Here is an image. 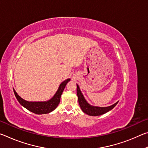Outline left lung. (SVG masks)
I'll return each mask as SVG.
<instances>
[{
  "label": "left lung",
  "mask_w": 148,
  "mask_h": 148,
  "mask_svg": "<svg viewBox=\"0 0 148 148\" xmlns=\"http://www.w3.org/2000/svg\"><path fill=\"white\" fill-rule=\"evenodd\" d=\"M77 95L78 97V102L81 108L82 111L84 113L87 114L89 116H101V115L104 114L106 112H109L110 110L113 109L116 106V104L118 103V102H117L116 103L112 105V106L108 107H97V106H92L91 105L87 103L86 99H84L83 95L80 91L79 86L77 85Z\"/></svg>",
  "instance_id": "1"
}]
</instances>
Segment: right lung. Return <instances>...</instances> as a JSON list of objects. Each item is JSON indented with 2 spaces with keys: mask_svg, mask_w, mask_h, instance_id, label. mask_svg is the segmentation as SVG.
<instances>
[{
  "mask_svg": "<svg viewBox=\"0 0 148 148\" xmlns=\"http://www.w3.org/2000/svg\"><path fill=\"white\" fill-rule=\"evenodd\" d=\"M70 79H67L60 85L58 91H57L56 95L53 98L49 101L46 102H28L21 99L18 95L17 94L15 90H14L15 96L21 105L25 108L30 112H33L36 114H48L56 108L57 106L60 102L61 96L64 91V89L66 87V84L70 81Z\"/></svg>",
  "mask_w": 148,
  "mask_h": 148,
  "instance_id": "1",
  "label": "right lung"
}]
</instances>
